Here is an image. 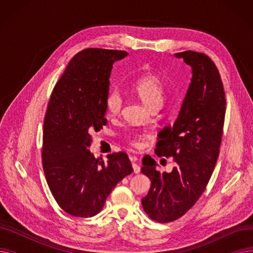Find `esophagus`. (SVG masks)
<instances>
[{
  "mask_svg": "<svg viewBox=\"0 0 253 253\" xmlns=\"http://www.w3.org/2000/svg\"><path fill=\"white\" fill-rule=\"evenodd\" d=\"M131 161H132V168H133L134 173H139V172H140V165L138 163H136V158L132 157Z\"/></svg>",
  "mask_w": 253,
  "mask_h": 253,
  "instance_id": "obj_1",
  "label": "esophagus"
}]
</instances>
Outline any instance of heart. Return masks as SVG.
<instances>
[{
  "mask_svg": "<svg viewBox=\"0 0 253 253\" xmlns=\"http://www.w3.org/2000/svg\"><path fill=\"white\" fill-rule=\"evenodd\" d=\"M134 92L142 102L151 109L154 105H162L164 101V89L162 83L152 74L141 76L134 84ZM123 97L117 89L109 91L105 97V108L109 114L118 115L122 110ZM130 141L134 145L140 144V138L136 135L130 136Z\"/></svg>",
  "mask_w": 253,
  "mask_h": 253,
  "instance_id": "1",
  "label": "heart"
}]
</instances>
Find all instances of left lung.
<instances>
[{
    "mask_svg": "<svg viewBox=\"0 0 253 253\" xmlns=\"http://www.w3.org/2000/svg\"><path fill=\"white\" fill-rule=\"evenodd\" d=\"M174 57L191 66L192 79L176 121L158 134L155 153L173 156L176 166L161 173L155 160L143 159L141 168L151 179L141 204L158 222L179 218L204 192L219 154L225 114L223 86L214 62L195 51L175 53Z\"/></svg>",
    "mask_w": 253,
    "mask_h": 253,
    "instance_id": "8db88e82",
    "label": "left lung"
}]
</instances>
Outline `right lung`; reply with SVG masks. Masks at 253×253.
<instances>
[{"mask_svg":"<svg viewBox=\"0 0 253 253\" xmlns=\"http://www.w3.org/2000/svg\"><path fill=\"white\" fill-rule=\"evenodd\" d=\"M127 55L96 48L79 52L52 91L44 121L43 168L53 197L73 216L96 215L117 183L133 171L123 152L108 155L104 162L88 150L90 132L106 124L113 64Z\"/></svg>","mask_w":253,"mask_h":253,"instance_id":"1","label":"right lung"}]
</instances>
